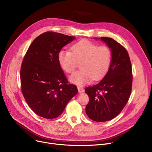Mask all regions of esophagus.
<instances>
[{"label":"esophagus","mask_w":152,"mask_h":152,"mask_svg":"<svg viewBox=\"0 0 152 152\" xmlns=\"http://www.w3.org/2000/svg\"><path fill=\"white\" fill-rule=\"evenodd\" d=\"M77 89H78V92H79V93L84 92V89L83 88V87H80V86H77Z\"/></svg>","instance_id":"1"}]
</instances>
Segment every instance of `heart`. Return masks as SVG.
I'll use <instances>...</instances> for the list:
<instances>
[{
  "label": "heart",
  "mask_w": 152,
  "mask_h": 152,
  "mask_svg": "<svg viewBox=\"0 0 152 152\" xmlns=\"http://www.w3.org/2000/svg\"><path fill=\"white\" fill-rule=\"evenodd\" d=\"M61 68L67 73H71L80 63L81 69L70 76V81L79 85L92 79H102L110 68L112 52L105 45H98L87 40H82L71 47V51L61 50L58 54Z\"/></svg>",
  "instance_id": "1"
}]
</instances>
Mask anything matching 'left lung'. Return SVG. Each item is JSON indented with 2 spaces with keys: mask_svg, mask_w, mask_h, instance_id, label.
<instances>
[{
  "mask_svg": "<svg viewBox=\"0 0 152 152\" xmlns=\"http://www.w3.org/2000/svg\"><path fill=\"white\" fill-rule=\"evenodd\" d=\"M112 52L110 68L97 84L85 89L89 101L86 112L92 120L104 122L117 116L129 100L132 91V71L127 50L115 40L102 37Z\"/></svg>",
  "mask_w": 152,
  "mask_h": 152,
  "instance_id": "left-lung-1",
  "label": "left lung"
}]
</instances>
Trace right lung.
I'll return each mask as SVG.
<instances>
[{
	"label": "right lung",
	"mask_w": 152,
	"mask_h": 152,
	"mask_svg": "<svg viewBox=\"0 0 152 152\" xmlns=\"http://www.w3.org/2000/svg\"><path fill=\"white\" fill-rule=\"evenodd\" d=\"M75 39L47 31L31 43L24 57L20 69L21 89L31 109L46 119L57 118L78 91L69 84L58 63L63 47Z\"/></svg>",
	"instance_id": "add662e5"
}]
</instances>
